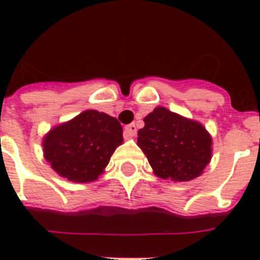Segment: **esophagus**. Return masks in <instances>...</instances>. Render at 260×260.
<instances>
[{
    "label": "esophagus",
    "instance_id": "esophagus-1",
    "mask_svg": "<svg viewBox=\"0 0 260 260\" xmlns=\"http://www.w3.org/2000/svg\"><path fill=\"white\" fill-rule=\"evenodd\" d=\"M136 125L135 124H129L125 126L124 129V135L125 138H134V136L136 135Z\"/></svg>",
    "mask_w": 260,
    "mask_h": 260
}]
</instances>
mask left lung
<instances>
[{"mask_svg": "<svg viewBox=\"0 0 260 260\" xmlns=\"http://www.w3.org/2000/svg\"><path fill=\"white\" fill-rule=\"evenodd\" d=\"M141 147L156 175L189 181L202 174L212 157V138L199 122L157 107L138 132Z\"/></svg>", "mask_w": 260, "mask_h": 260, "instance_id": "left-lung-1", "label": "left lung"}]
</instances>
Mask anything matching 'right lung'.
<instances>
[{"instance_id": "obj_1", "label": "right lung", "mask_w": 260, "mask_h": 260, "mask_svg": "<svg viewBox=\"0 0 260 260\" xmlns=\"http://www.w3.org/2000/svg\"><path fill=\"white\" fill-rule=\"evenodd\" d=\"M121 143L122 126L117 118L87 110L50 131L43 147L46 160L61 177L90 182L102 174Z\"/></svg>"}]
</instances>
